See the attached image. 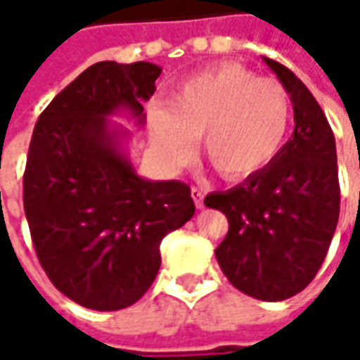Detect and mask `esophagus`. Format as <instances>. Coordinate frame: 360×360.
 Masks as SVG:
<instances>
[{
	"label": "esophagus",
	"instance_id": "34e87169",
	"mask_svg": "<svg viewBox=\"0 0 360 360\" xmlns=\"http://www.w3.org/2000/svg\"><path fill=\"white\" fill-rule=\"evenodd\" d=\"M191 197H193V200H195V207H197V209H202V207H205V202H202V199H205V193H202L200 187H191Z\"/></svg>",
	"mask_w": 360,
	"mask_h": 360
}]
</instances>
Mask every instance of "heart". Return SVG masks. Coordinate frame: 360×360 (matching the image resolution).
Here are the masks:
<instances>
[{
  "mask_svg": "<svg viewBox=\"0 0 360 360\" xmlns=\"http://www.w3.org/2000/svg\"><path fill=\"white\" fill-rule=\"evenodd\" d=\"M292 102L272 78L222 63L185 78L173 88L169 106H149L151 143L163 163L179 165L200 136V151L224 179L264 169L283 148Z\"/></svg>",
  "mask_w": 360,
  "mask_h": 360,
  "instance_id": "obj_1",
  "label": "heart"
}]
</instances>
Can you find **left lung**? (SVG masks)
Returning <instances> with one entry per match:
<instances>
[{"instance_id":"obj_1","label":"left lung","mask_w":360,"mask_h":360,"mask_svg":"<svg viewBox=\"0 0 360 360\" xmlns=\"http://www.w3.org/2000/svg\"><path fill=\"white\" fill-rule=\"evenodd\" d=\"M293 104L292 138L264 169L205 205L229 219V232L214 250L229 282L242 293L282 302L319 272L339 221V173L335 136L323 110L300 78L272 58Z\"/></svg>"}]
</instances>
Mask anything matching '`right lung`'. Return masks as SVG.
I'll use <instances>...</instances> for the list:
<instances>
[{"instance_id": "obj_1", "label": "right lung", "mask_w": 360, "mask_h": 360, "mask_svg": "<svg viewBox=\"0 0 360 360\" xmlns=\"http://www.w3.org/2000/svg\"><path fill=\"white\" fill-rule=\"evenodd\" d=\"M161 68L102 60L43 110L29 143L23 207L37 258L72 302L116 311L138 302L161 266L160 244L195 214L189 185L148 181L120 146V110L143 122L141 102Z\"/></svg>"}]
</instances>
